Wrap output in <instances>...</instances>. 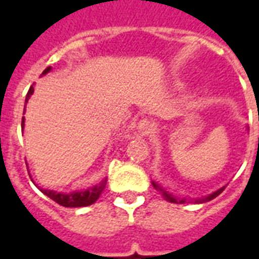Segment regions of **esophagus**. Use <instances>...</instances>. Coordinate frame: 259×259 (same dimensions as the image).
I'll return each instance as SVG.
<instances>
[{
    "label": "esophagus",
    "mask_w": 259,
    "mask_h": 259,
    "mask_svg": "<svg viewBox=\"0 0 259 259\" xmlns=\"http://www.w3.org/2000/svg\"><path fill=\"white\" fill-rule=\"evenodd\" d=\"M137 129L140 132L141 135H148L150 132L152 130V124L150 120H147V119H143L139 122V126H137Z\"/></svg>",
    "instance_id": "esophagus-1"
}]
</instances>
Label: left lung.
<instances>
[{
    "mask_svg": "<svg viewBox=\"0 0 259 259\" xmlns=\"http://www.w3.org/2000/svg\"><path fill=\"white\" fill-rule=\"evenodd\" d=\"M152 186L155 187V190H158L161 194H162V197L165 198V200L169 201V202H174V204H186V202H189V201H194V202L202 204V202H206V201L213 200L215 197H218V195L225 190V187H221V189H218L217 191H213L212 194L206 195V197H202V198H194V200H187V198H183V197H182V198H180V197H175L172 193L166 191L165 189H163L162 186H159L158 183H155V182H152Z\"/></svg>",
    "mask_w": 259,
    "mask_h": 259,
    "instance_id": "8db88e82",
    "label": "left lung"
}]
</instances>
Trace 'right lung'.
Instances as JSON below:
<instances>
[{"label":"right lung","instance_id":"obj_1","mask_svg":"<svg viewBox=\"0 0 259 259\" xmlns=\"http://www.w3.org/2000/svg\"><path fill=\"white\" fill-rule=\"evenodd\" d=\"M51 70V68H47L42 74L48 73ZM33 91H34V87L31 85L29 91H27V96H26V104L29 101V98L33 94ZM25 104V108H26ZM23 124H25V116L22 118V129H23ZM105 186H107V179H104L102 182H100L98 185H96L94 187H90V189H87V190L83 191H73V193H69V194H65V193H57V191L54 190H46V189H41V191L44 194L50 197L51 200H54L57 204L62 206H68V208H77V206H87L91 205V204H94L97 200H98V197L101 195V193L105 189Z\"/></svg>","mask_w":259,"mask_h":259}]
</instances>
